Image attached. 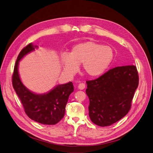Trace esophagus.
Masks as SVG:
<instances>
[{
	"label": "esophagus",
	"instance_id": "esophagus-1",
	"mask_svg": "<svg viewBox=\"0 0 153 153\" xmlns=\"http://www.w3.org/2000/svg\"><path fill=\"white\" fill-rule=\"evenodd\" d=\"M78 89H80V90H83V89H85V84H84V83H80V84H78Z\"/></svg>",
	"mask_w": 153,
	"mask_h": 153
}]
</instances>
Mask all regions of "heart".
Returning <instances> with one entry per match:
<instances>
[{"mask_svg": "<svg viewBox=\"0 0 153 153\" xmlns=\"http://www.w3.org/2000/svg\"><path fill=\"white\" fill-rule=\"evenodd\" d=\"M113 57L114 50L109 46L89 41L75 45L69 53H62L61 62L68 75L76 73L78 65L82 64L86 75L96 77L106 71Z\"/></svg>", "mask_w": 153, "mask_h": 153, "instance_id": "heart-1", "label": "heart"}]
</instances>
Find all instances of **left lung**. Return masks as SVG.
I'll use <instances>...</instances> for the list:
<instances>
[{
    "instance_id": "8db88e82",
    "label": "left lung",
    "mask_w": 153,
    "mask_h": 153,
    "mask_svg": "<svg viewBox=\"0 0 153 153\" xmlns=\"http://www.w3.org/2000/svg\"><path fill=\"white\" fill-rule=\"evenodd\" d=\"M138 80L136 66H124L87 81L85 91L90 101L89 115L92 122L108 126L124 117L131 108Z\"/></svg>"
}]
</instances>
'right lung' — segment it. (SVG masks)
I'll list each match as a JSON object with an SVG mask.
<instances>
[{
  "label": "right lung",
  "instance_id": "obj_1",
  "mask_svg": "<svg viewBox=\"0 0 153 153\" xmlns=\"http://www.w3.org/2000/svg\"><path fill=\"white\" fill-rule=\"evenodd\" d=\"M32 43L23 48L17 59L12 75V84L16 93L29 118L39 123L54 125L64 117L69 96L74 91L73 83L59 85L45 94H36L29 91L22 84L18 71V62L26 54L34 50Z\"/></svg>",
  "mask_w": 153,
  "mask_h": 153
}]
</instances>
